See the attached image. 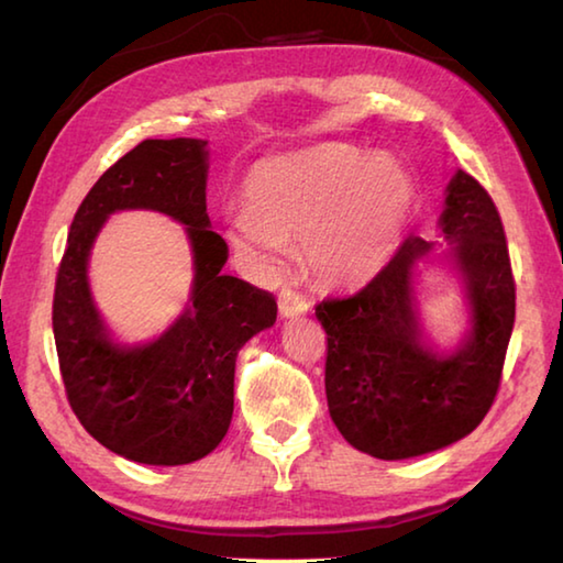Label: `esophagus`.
Returning <instances> with one entry per match:
<instances>
[{"mask_svg": "<svg viewBox=\"0 0 563 563\" xmlns=\"http://www.w3.org/2000/svg\"><path fill=\"white\" fill-rule=\"evenodd\" d=\"M278 308L283 318H295V316H302V312H308L310 302L305 300V295L295 292L290 288H283L278 295Z\"/></svg>", "mask_w": 563, "mask_h": 563, "instance_id": "34e87169", "label": "esophagus"}]
</instances>
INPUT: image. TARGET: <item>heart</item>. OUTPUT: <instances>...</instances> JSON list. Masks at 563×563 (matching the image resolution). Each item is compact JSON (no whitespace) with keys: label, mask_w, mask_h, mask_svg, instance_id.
<instances>
[{"label":"heart","mask_w":563,"mask_h":563,"mask_svg":"<svg viewBox=\"0 0 563 563\" xmlns=\"http://www.w3.org/2000/svg\"><path fill=\"white\" fill-rule=\"evenodd\" d=\"M245 211L228 216V238L261 273H275L300 241L310 273L360 285L395 258L412 184L387 158L322 144L258 161L243 180Z\"/></svg>","instance_id":"b5f03b06"}]
</instances>
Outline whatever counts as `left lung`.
Listing matches in <instances>:
<instances>
[{
    "label": "left lung",
    "mask_w": 563,
    "mask_h": 563,
    "mask_svg": "<svg viewBox=\"0 0 563 563\" xmlns=\"http://www.w3.org/2000/svg\"><path fill=\"white\" fill-rule=\"evenodd\" d=\"M440 228L472 325L450 355L427 345L419 328L415 268L432 251L419 235L365 288L316 305L328 332L330 417L355 450L377 460H409L462 440L487 417L501 383L517 285L497 206L464 170L446 186Z\"/></svg>",
    "instance_id": "1"
}]
</instances>
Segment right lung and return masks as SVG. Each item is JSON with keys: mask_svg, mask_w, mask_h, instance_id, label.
Segmentation results:
<instances>
[{"mask_svg": "<svg viewBox=\"0 0 563 563\" xmlns=\"http://www.w3.org/2000/svg\"><path fill=\"white\" fill-rule=\"evenodd\" d=\"M206 178V141H141L81 201L56 273L52 325L66 399L93 440L131 462L176 466L211 454L233 419L238 350L278 318L271 292L221 273L228 245L211 231ZM131 207L184 222L197 271L185 316L146 346L110 340L86 278L100 225Z\"/></svg>", "mask_w": 563, "mask_h": 563, "instance_id": "1", "label": "right lung"}]
</instances>
